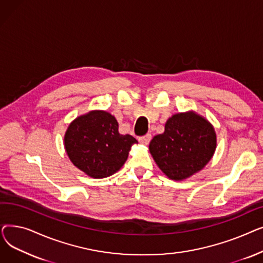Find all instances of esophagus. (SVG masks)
Returning <instances> with one entry per match:
<instances>
[{
  "instance_id": "esophagus-1",
  "label": "esophagus",
  "mask_w": 263,
  "mask_h": 263,
  "mask_svg": "<svg viewBox=\"0 0 263 263\" xmlns=\"http://www.w3.org/2000/svg\"><path fill=\"white\" fill-rule=\"evenodd\" d=\"M139 141H140V143L143 144V145H148V144L150 143V141H151V134H146L145 136L140 137Z\"/></svg>"
}]
</instances>
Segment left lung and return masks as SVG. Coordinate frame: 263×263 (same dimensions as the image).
Wrapping results in <instances>:
<instances>
[{
  "label": "left lung",
  "instance_id": "8db88e82",
  "mask_svg": "<svg viewBox=\"0 0 263 263\" xmlns=\"http://www.w3.org/2000/svg\"><path fill=\"white\" fill-rule=\"evenodd\" d=\"M216 148L212 124L194 112L173 115L165 131L156 135L149 151L159 168L172 180L180 181L201 171Z\"/></svg>",
  "mask_w": 263,
  "mask_h": 263
}]
</instances>
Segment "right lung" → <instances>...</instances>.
Listing matches in <instances>:
<instances>
[{
    "mask_svg": "<svg viewBox=\"0 0 263 263\" xmlns=\"http://www.w3.org/2000/svg\"><path fill=\"white\" fill-rule=\"evenodd\" d=\"M64 142L74 166L96 179L119 171L131 146L137 143L132 135L118 132L116 118L105 110H91L77 117L69 124Z\"/></svg>",
    "mask_w": 263,
    "mask_h": 263,
    "instance_id": "add662e5",
    "label": "right lung"
}]
</instances>
